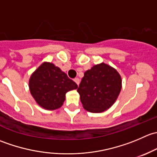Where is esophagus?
<instances>
[{"instance_id":"34e87169","label":"esophagus","mask_w":157,"mask_h":157,"mask_svg":"<svg viewBox=\"0 0 157 157\" xmlns=\"http://www.w3.org/2000/svg\"><path fill=\"white\" fill-rule=\"evenodd\" d=\"M74 82H75V83H77V85H79V84H80V80H79L78 78H75V79H74Z\"/></svg>"}]
</instances>
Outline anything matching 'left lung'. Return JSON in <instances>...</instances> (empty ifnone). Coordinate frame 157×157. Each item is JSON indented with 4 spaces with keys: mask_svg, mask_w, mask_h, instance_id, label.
<instances>
[{
    "mask_svg": "<svg viewBox=\"0 0 157 157\" xmlns=\"http://www.w3.org/2000/svg\"><path fill=\"white\" fill-rule=\"evenodd\" d=\"M119 73L105 63L85 71L77 92L84 109L101 113L112 106L122 87Z\"/></svg>",
    "mask_w": 157,
    "mask_h": 157,
    "instance_id": "1",
    "label": "left lung"
}]
</instances>
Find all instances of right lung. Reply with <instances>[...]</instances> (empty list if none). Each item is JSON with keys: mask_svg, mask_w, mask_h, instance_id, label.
<instances>
[{"mask_svg": "<svg viewBox=\"0 0 157 157\" xmlns=\"http://www.w3.org/2000/svg\"><path fill=\"white\" fill-rule=\"evenodd\" d=\"M29 91L38 105L47 110L61 108L68 91L77 89V83L58 67L43 62L32 74Z\"/></svg>", "mask_w": 157, "mask_h": 157, "instance_id": "obj_1", "label": "right lung"}]
</instances>
